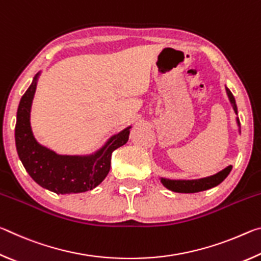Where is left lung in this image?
Here are the masks:
<instances>
[{"label":"left lung","mask_w":261,"mask_h":261,"mask_svg":"<svg viewBox=\"0 0 261 261\" xmlns=\"http://www.w3.org/2000/svg\"><path fill=\"white\" fill-rule=\"evenodd\" d=\"M227 94L230 99V102L232 105V108L235 110V113L237 114V106H236V101L235 98L230 91L227 88ZM238 124H240V121H238ZM231 166L227 167L226 169H223L222 171H220L214 176H211V177H206V178H201V179H194V180H170V179H161L162 184L165 185L166 188H168L171 191L175 192H180V193H196V192H201L205 191V190H208L219 185L221 182H223L224 178L227 177L229 173L231 171Z\"/></svg>","instance_id":"obj_1"}]
</instances>
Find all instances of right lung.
<instances>
[{
	"label": "right lung",
	"mask_w": 261,
	"mask_h": 261,
	"mask_svg": "<svg viewBox=\"0 0 261 261\" xmlns=\"http://www.w3.org/2000/svg\"><path fill=\"white\" fill-rule=\"evenodd\" d=\"M38 74L21 96L17 110L15 139L17 153L26 171L40 187L57 194L85 192L94 189L108 175L112 153L126 144V127L114 136L93 156H63L37 143L30 124V112L37 88Z\"/></svg>",
	"instance_id": "obj_1"
}]
</instances>
